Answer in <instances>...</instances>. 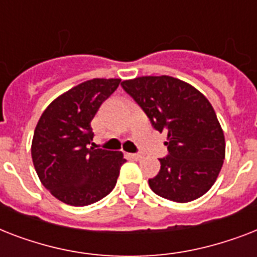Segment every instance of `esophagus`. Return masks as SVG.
I'll list each match as a JSON object with an SVG mask.
<instances>
[{
	"instance_id": "obj_1",
	"label": "esophagus",
	"mask_w": 257,
	"mask_h": 257,
	"mask_svg": "<svg viewBox=\"0 0 257 257\" xmlns=\"http://www.w3.org/2000/svg\"><path fill=\"white\" fill-rule=\"evenodd\" d=\"M129 157H131V159H133V160H141V159H143V155H140V153H129L128 155Z\"/></svg>"
}]
</instances>
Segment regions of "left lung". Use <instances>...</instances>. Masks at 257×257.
<instances>
[{
    "mask_svg": "<svg viewBox=\"0 0 257 257\" xmlns=\"http://www.w3.org/2000/svg\"><path fill=\"white\" fill-rule=\"evenodd\" d=\"M159 132L169 155L149 179L156 195L176 203L201 197L215 184L225 159V139L215 109L191 84L171 76H143L121 82Z\"/></svg>",
    "mask_w": 257,
    "mask_h": 257,
    "instance_id": "8db88e82",
    "label": "left lung"
}]
</instances>
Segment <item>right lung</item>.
Masks as SVG:
<instances>
[{"label": "right lung", "instance_id": "add662e5", "mask_svg": "<svg viewBox=\"0 0 257 257\" xmlns=\"http://www.w3.org/2000/svg\"><path fill=\"white\" fill-rule=\"evenodd\" d=\"M120 78H93L54 98L42 112L32 140V159L42 185L60 201L85 207L109 195L122 152L89 148L90 122Z\"/></svg>", "mask_w": 257, "mask_h": 257}]
</instances>
